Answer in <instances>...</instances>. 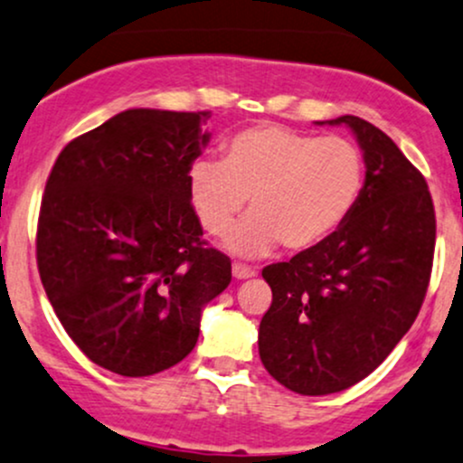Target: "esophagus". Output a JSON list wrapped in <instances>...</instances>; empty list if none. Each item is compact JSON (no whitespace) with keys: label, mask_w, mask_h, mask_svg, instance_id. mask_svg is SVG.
<instances>
[{"label":"esophagus","mask_w":463,"mask_h":463,"mask_svg":"<svg viewBox=\"0 0 463 463\" xmlns=\"http://www.w3.org/2000/svg\"><path fill=\"white\" fill-rule=\"evenodd\" d=\"M255 274H257L255 268H248L243 266V263H232V277L235 279H250L255 277Z\"/></svg>","instance_id":"obj_1"}]
</instances>
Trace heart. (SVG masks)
Wrapping results in <instances>:
<instances>
[{"label": "heart", "instance_id": "obj_1", "mask_svg": "<svg viewBox=\"0 0 463 463\" xmlns=\"http://www.w3.org/2000/svg\"><path fill=\"white\" fill-rule=\"evenodd\" d=\"M222 160H195L186 175L193 213L206 232L231 231L250 197V213L226 246L261 257L274 243L301 252L343 226L364 186V160L343 136L283 125H252L222 145Z\"/></svg>", "mask_w": 463, "mask_h": 463}]
</instances>
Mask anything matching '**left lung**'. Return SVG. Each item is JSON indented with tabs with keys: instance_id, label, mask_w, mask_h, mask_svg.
Here are the masks:
<instances>
[{
	"instance_id": "left-lung-1",
	"label": "left lung",
	"mask_w": 463,
	"mask_h": 463,
	"mask_svg": "<svg viewBox=\"0 0 463 463\" xmlns=\"http://www.w3.org/2000/svg\"><path fill=\"white\" fill-rule=\"evenodd\" d=\"M327 123L347 125L363 149L358 204L323 243L261 272L272 306L259 325V355L301 395L349 389L393 352L418 318L435 252L424 175L367 120Z\"/></svg>"
}]
</instances>
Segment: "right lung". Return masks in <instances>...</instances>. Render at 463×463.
<instances>
[{
	"instance_id": "add662e5",
	"label": "right lung",
	"mask_w": 463,
	"mask_h": 463,
	"mask_svg": "<svg viewBox=\"0 0 463 463\" xmlns=\"http://www.w3.org/2000/svg\"><path fill=\"white\" fill-rule=\"evenodd\" d=\"M211 111L127 109L61 151L42 200L37 266L91 363L142 378L186 358L231 259L202 240L191 165Z\"/></svg>"
}]
</instances>
